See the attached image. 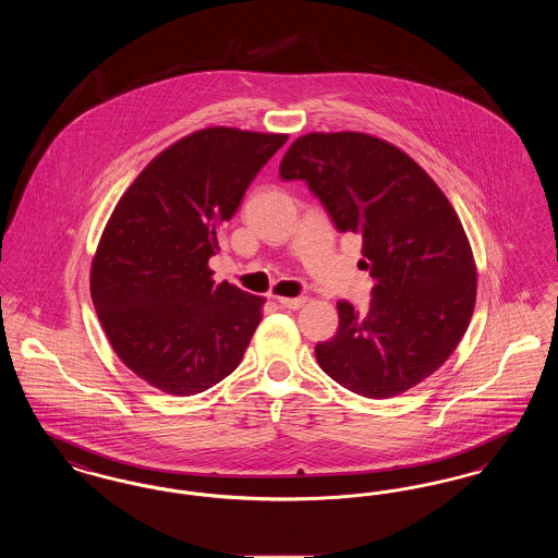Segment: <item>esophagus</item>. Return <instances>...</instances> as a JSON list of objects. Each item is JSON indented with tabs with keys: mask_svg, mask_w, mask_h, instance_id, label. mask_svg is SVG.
<instances>
[{
	"mask_svg": "<svg viewBox=\"0 0 558 558\" xmlns=\"http://www.w3.org/2000/svg\"><path fill=\"white\" fill-rule=\"evenodd\" d=\"M278 303L287 310H301L307 303V299L305 296H278Z\"/></svg>",
	"mask_w": 558,
	"mask_h": 558,
	"instance_id": "1",
	"label": "esophagus"
}]
</instances>
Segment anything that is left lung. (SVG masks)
<instances>
[{"label": "left lung", "mask_w": 558, "mask_h": 558, "mask_svg": "<svg viewBox=\"0 0 558 558\" xmlns=\"http://www.w3.org/2000/svg\"><path fill=\"white\" fill-rule=\"evenodd\" d=\"M280 175L303 180L335 226L362 239L374 282L366 314L337 303L339 330L316 345L319 368L362 398L416 387L458 347L477 299L473 251L450 201L416 160L368 133H305Z\"/></svg>", "instance_id": "left-lung-1"}]
</instances>
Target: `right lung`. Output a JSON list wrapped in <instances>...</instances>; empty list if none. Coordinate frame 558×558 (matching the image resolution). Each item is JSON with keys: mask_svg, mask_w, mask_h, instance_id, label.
<instances>
[{"mask_svg": "<svg viewBox=\"0 0 558 558\" xmlns=\"http://www.w3.org/2000/svg\"><path fill=\"white\" fill-rule=\"evenodd\" d=\"M287 133L207 128L150 160L108 219L89 291L108 341L142 380L196 396L239 368L264 296L215 284L219 228Z\"/></svg>", "mask_w": 558, "mask_h": 558, "instance_id": "add662e5", "label": "right lung"}]
</instances>
